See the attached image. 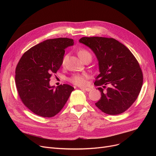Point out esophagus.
<instances>
[{
    "label": "esophagus",
    "instance_id": "34e87169",
    "mask_svg": "<svg viewBox=\"0 0 156 156\" xmlns=\"http://www.w3.org/2000/svg\"><path fill=\"white\" fill-rule=\"evenodd\" d=\"M80 89H81V90H85V91H87V92H89V91H90V88H88V87H80Z\"/></svg>",
    "mask_w": 156,
    "mask_h": 156
}]
</instances>
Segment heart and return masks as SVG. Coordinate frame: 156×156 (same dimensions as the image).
<instances>
[{
  "label": "heart",
  "instance_id": "obj_1",
  "mask_svg": "<svg viewBox=\"0 0 156 156\" xmlns=\"http://www.w3.org/2000/svg\"><path fill=\"white\" fill-rule=\"evenodd\" d=\"M78 56L80 57V58L83 60L85 58L87 57H91L92 55L87 50L84 48L80 49L79 51L78 52ZM66 61V56H64L62 59V64L64 65L65 64V62ZM89 76L87 75V73H81V74H75V75H73L69 78V81L71 83L73 84L80 86V87H82L85 86L87 84V80Z\"/></svg>",
  "mask_w": 156,
  "mask_h": 156
}]
</instances>
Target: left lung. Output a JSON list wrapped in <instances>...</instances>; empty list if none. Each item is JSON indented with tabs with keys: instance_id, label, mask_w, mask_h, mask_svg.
<instances>
[{
	"instance_id": "1",
	"label": "left lung",
	"mask_w": 156,
	"mask_h": 156,
	"mask_svg": "<svg viewBox=\"0 0 156 156\" xmlns=\"http://www.w3.org/2000/svg\"><path fill=\"white\" fill-rule=\"evenodd\" d=\"M79 42L90 48L99 61L100 73L94 85L101 86L97 88L101 97L95 105L110 115L124 112L136 100L142 87L143 73L135 57L112 38L82 37Z\"/></svg>"
}]
</instances>
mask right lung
Instances as JSON below:
<instances>
[{
  "label": "right lung",
  "mask_w": 156,
  "mask_h": 156,
  "mask_svg": "<svg viewBox=\"0 0 156 156\" xmlns=\"http://www.w3.org/2000/svg\"><path fill=\"white\" fill-rule=\"evenodd\" d=\"M68 38L48 39L24 53L16 68L15 82L19 96L26 107L38 116L51 118L63 108L73 91L68 84L54 89L49 81L59 70L64 49L73 45Z\"/></svg>",
  "instance_id": "right-lung-1"
}]
</instances>
